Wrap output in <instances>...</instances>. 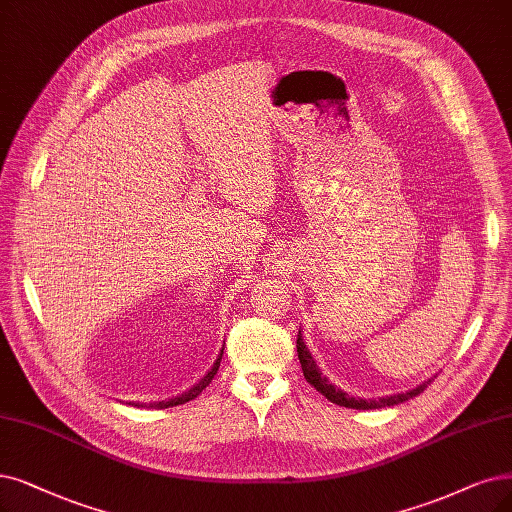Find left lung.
I'll use <instances>...</instances> for the list:
<instances>
[{
	"instance_id": "left-lung-1",
	"label": "left lung",
	"mask_w": 512,
	"mask_h": 512,
	"mask_svg": "<svg viewBox=\"0 0 512 512\" xmlns=\"http://www.w3.org/2000/svg\"><path fill=\"white\" fill-rule=\"evenodd\" d=\"M296 349H298V359H300V365H302V374L306 378V382L313 384L317 391L327 399L332 401L340 407H351V410H378V407H391V405H399L407 399H414L416 395H420L424 388L431 384V380H424L422 384H418L416 388H410V391L405 393H397V395H386V397H378V399H359V397H351L349 393L340 391V388H336L334 384H330V380H327L321 372L319 367L311 355V351L306 349V344L302 340V334L298 330V340H296Z\"/></svg>"
}]
</instances>
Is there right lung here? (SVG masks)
<instances>
[{
	"instance_id": "add662e5",
	"label": "right lung",
	"mask_w": 512,
	"mask_h": 512,
	"mask_svg": "<svg viewBox=\"0 0 512 512\" xmlns=\"http://www.w3.org/2000/svg\"><path fill=\"white\" fill-rule=\"evenodd\" d=\"M224 351V349H222ZM222 351H220V355H218V359H216V363L212 365V370L203 376L195 386H191L189 391H185L182 395H178V397H172V399H168V401H157V403H132V405H136V407H153V410H166V407H174V405H182V403H187V401H191V399H195L203 388H206L210 382H212V378L216 376V372H218V367H220V359H222Z\"/></svg>"
}]
</instances>
